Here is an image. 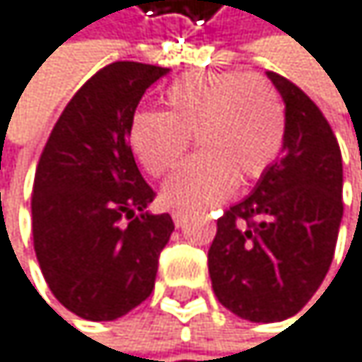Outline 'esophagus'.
Masks as SVG:
<instances>
[{"instance_id":"obj_1","label":"esophagus","mask_w":362,"mask_h":362,"mask_svg":"<svg viewBox=\"0 0 362 362\" xmlns=\"http://www.w3.org/2000/svg\"><path fill=\"white\" fill-rule=\"evenodd\" d=\"M171 217H173V223H175L177 228H182V226L187 223V215H185L182 211H173Z\"/></svg>"}]
</instances>
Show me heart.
Listing matches in <instances>:
<instances>
[{
    "instance_id": "obj_1",
    "label": "heart",
    "mask_w": 362,
    "mask_h": 362,
    "mask_svg": "<svg viewBox=\"0 0 362 362\" xmlns=\"http://www.w3.org/2000/svg\"><path fill=\"white\" fill-rule=\"evenodd\" d=\"M167 110H141L130 123V147L151 175L169 173L195 139L199 156L163 187L165 204L202 211L226 199L236 177L256 180L280 156L286 112L276 86L236 71L189 74L165 93Z\"/></svg>"
}]
</instances>
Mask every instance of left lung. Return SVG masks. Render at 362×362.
Instances as JSON below:
<instances>
[{
	"mask_svg": "<svg viewBox=\"0 0 362 362\" xmlns=\"http://www.w3.org/2000/svg\"><path fill=\"white\" fill-rule=\"evenodd\" d=\"M282 95L280 158L254 191L217 219L208 274L217 300L256 324L298 315L322 286L343 217V163L330 123L310 97L267 71Z\"/></svg>",
	"mask_w": 362,
	"mask_h": 362,
	"instance_id": "obj_1",
	"label": "left lung"
}]
</instances>
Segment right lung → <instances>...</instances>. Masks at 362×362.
<instances>
[{
	"label": "right lung",
	"instance_id": "right-lung-1",
	"mask_svg": "<svg viewBox=\"0 0 362 362\" xmlns=\"http://www.w3.org/2000/svg\"><path fill=\"white\" fill-rule=\"evenodd\" d=\"M169 69L112 62L66 104L40 154L32 234L56 300L88 322L119 319L154 291L158 256L173 232L151 215L154 191L128 145L145 90Z\"/></svg>",
	"mask_w": 362,
	"mask_h": 362
}]
</instances>
